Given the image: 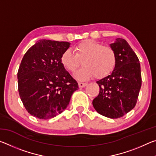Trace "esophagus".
<instances>
[{
    "label": "esophagus",
    "mask_w": 156,
    "mask_h": 156,
    "mask_svg": "<svg viewBox=\"0 0 156 156\" xmlns=\"http://www.w3.org/2000/svg\"><path fill=\"white\" fill-rule=\"evenodd\" d=\"M87 83H80V82H79L78 83V86H79V87L80 88H83V87H85L86 85H87Z\"/></svg>",
    "instance_id": "1"
}]
</instances>
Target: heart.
I'll return each instance as SVG.
<instances>
[{"label": "heart", "instance_id": "1", "mask_svg": "<svg viewBox=\"0 0 156 156\" xmlns=\"http://www.w3.org/2000/svg\"><path fill=\"white\" fill-rule=\"evenodd\" d=\"M73 52L66 50L62 54L60 61L71 73H74L83 61L84 67L75 75L80 80H86L93 76L97 79L107 77L116 66L117 56L114 50L98 42L92 40L81 42L73 47Z\"/></svg>", "mask_w": 156, "mask_h": 156}]
</instances>
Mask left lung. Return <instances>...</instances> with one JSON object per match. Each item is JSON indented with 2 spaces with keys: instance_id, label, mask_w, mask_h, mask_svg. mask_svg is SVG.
<instances>
[{
  "instance_id": "8db88e82",
  "label": "left lung",
  "mask_w": 156,
  "mask_h": 156,
  "mask_svg": "<svg viewBox=\"0 0 156 156\" xmlns=\"http://www.w3.org/2000/svg\"><path fill=\"white\" fill-rule=\"evenodd\" d=\"M110 46L117 56L116 66L112 74L96 82L100 92L92 103L100 115L115 119L135 107L142 76L138 58L125 39L117 38Z\"/></svg>"
}]
</instances>
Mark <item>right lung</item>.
I'll list each match as a JSON object with an SVG mask.
<instances>
[{"mask_svg":"<svg viewBox=\"0 0 156 156\" xmlns=\"http://www.w3.org/2000/svg\"><path fill=\"white\" fill-rule=\"evenodd\" d=\"M69 43L41 40L27 50L18 71V93L29 113L42 120L56 117L69 103L78 84L60 61Z\"/></svg>","mask_w":156,"mask_h":156,"instance_id":"add662e5","label":"right lung"}]
</instances>
